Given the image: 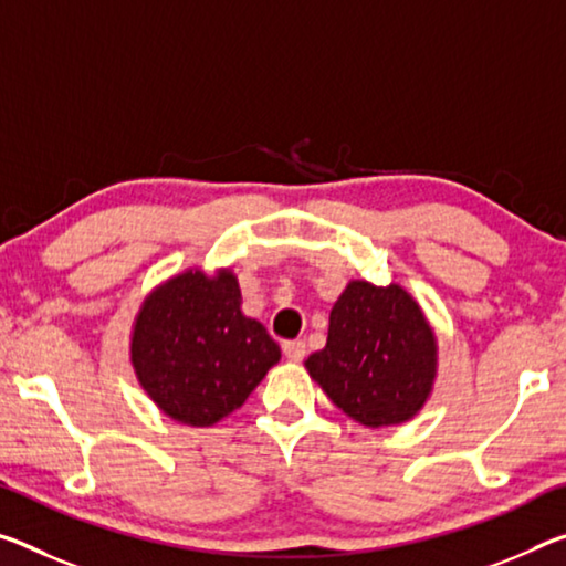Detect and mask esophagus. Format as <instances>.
Listing matches in <instances>:
<instances>
[{"label": "esophagus", "instance_id": "esophagus-1", "mask_svg": "<svg viewBox=\"0 0 566 566\" xmlns=\"http://www.w3.org/2000/svg\"><path fill=\"white\" fill-rule=\"evenodd\" d=\"M282 349L292 363H300V360H304V355H307V345H304L302 339H290V343L282 345Z\"/></svg>", "mask_w": 566, "mask_h": 566}]
</instances>
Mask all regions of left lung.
<instances>
[{"mask_svg": "<svg viewBox=\"0 0 566 566\" xmlns=\"http://www.w3.org/2000/svg\"><path fill=\"white\" fill-rule=\"evenodd\" d=\"M304 367L360 426H400L416 418L433 392L436 332L400 284L353 280L329 312L327 345Z\"/></svg>", "mask_w": 566, "mask_h": 566, "instance_id": "8db88e82", "label": "left lung"}]
</instances>
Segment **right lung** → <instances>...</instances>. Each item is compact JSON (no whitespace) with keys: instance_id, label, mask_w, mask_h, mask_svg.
I'll list each match as a JSON object with an SVG mask.
<instances>
[{"instance_id":"right-lung-1","label":"right lung","mask_w":566,"mask_h":566,"mask_svg":"<svg viewBox=\"0 0 566 566\" xmlns=\"http://www.w3.org/2000/svg\"><path fill=\"white\" fill-rule=\"evenodd\" d=\"M280 357L262 322L241 312L231 269L174 274L143 300L130 329L140 388L170 420L193 428L244 406Z\"/></svg>"}]
</instances>
